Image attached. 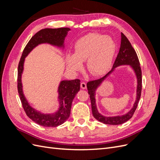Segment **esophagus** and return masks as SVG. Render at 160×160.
Instances as JSON below:
<instances>
[{
  "instance_id": "obj_1",
  "label": "esophagus",
  "mask_w": 160,
  "mask_h": 160,
  "mask_svg": "<svg viewBox=\"0 0 160 160\" xmlns=\"http://www.w3.org/2000/svg\"><path fill=\"white\" fill-rule=\"evenodd\" d=\"M81 89H86V88H87L86 83H85V82H81Z\"/></svg>"
}]
</instances>
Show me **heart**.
I'll use <instances>...</instances> for the list:
<instances>
[{"instance_id": "b5f03b06", "label": "heart", "mask_w": 160, "mask_h": 160, "mask_svg": "<svg viewBox=\"0 0 160 160\" xmlns=\"http://www.w3.org/2000/svg\"><path fill=\"white\" fill-rule=\"evenodd\" d=\"M117 45L112 38L99 33L90 32L77 40L73 55H66L67 67L79 71L87 60V67L91 74L101 75L107 72L112 63Z\"/></svg>"}]
</instances>
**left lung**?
Masks as SVG:
<instances>
[{
    "mask_svg": "<svg viewBox=\"0 0 160 160\" xmlns=\"http://www.w3.org/2000/svg\"><path fill=\"white\" fill-rule=\"evenodd\" d=\"M121 65H130L135 72L138 81L137 99L136 100L133 108L128 113L122 116L106 117V116H102L99 114L96 109L94 98L95 91L102 83V82L114 70L116 67ZM87 88H88V93L90 96L92 113H93V117L97 120H98L99 122L108 125H120L128 122L129 119L132 118L135 111L138 107L140 97H141V92L142 88V70L141 67H140V64L137 53L134 50L132 45H131L128 38L124 35L123 33L122 32V38H121V46L119 48V51L117 56V58H116L114 62L112 69L104 77H101V79L89 81L88 84H87Z\"/></svg>",
    "mask_w": 160,
    "mask_h": 160,
    "instance_id": "8db88e82",
    "label": "left lung"
}]
</instances>
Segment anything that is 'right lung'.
<instances>
[{"label":"right lung","instance_id":"obj_1","mask_svg":"<svg viewBox=\"0 0 160 160\" xmlns=\"http://www.w3.org/2000/svg\"><path fill=\"white\" fill-rule=\"evenodd\" d=\"M70 31L69 28H44L37 32L27 44L23 50L21 58L18 66L17 88L21 101L22 108L27 115L34 122L44 127H57L63 123L69 118L71 113V104L80 89V80H65L61 81L58 93H59V108L57 111L51 114L42 113L33 109L28 103L22 92L21 76L24 68V61L34 48L42 43H49L58 47H64V40Z\"/></svg>","mask_w":160,"mask_h":160}]
</instances>
